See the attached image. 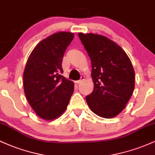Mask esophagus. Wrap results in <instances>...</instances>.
<instances>
[{
	"instance_id": "obj_1",
	"label": "esophagus",
	"mask_w": 155,
	"mask_h": 155,
	"mask_svg": "<svg viewBox=\"0 0 155 155\" xmlns=\"http://www.w3.org/2000/svg\"><path fill=\"white\" fill-rule=\"evenodd\" d=\"M84 76H81V79H79V80H78V81H76V83H77V84H79V83H81V81H83V80H84Z\"/></svg>"
}]
</instances>
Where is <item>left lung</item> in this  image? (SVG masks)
<instances>
[{"mask_svg":"<svg viewBox=\"0 0 155 155\" xmlns=\"http://www.w3.org/2000/svg\"><path fill=\"white\" fill-rule=\"evenodd\" d=\"M78 35L92 65L94 89L86 97L87 103L97 116L116 117L125 107L134 90L132 63L120 46L104 35Z\"/></svg>","mask_w":155,"mask_h":155,"instance_id":"obj_1","label":"left lung"}]
</instances>
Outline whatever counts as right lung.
Listing matches in <instances>:
<instances>
[{
  "label": "right lung",
  "instance_id": "right-lung-1",
  "mask_svg": "<svg viewBox=\"0 0 155 155\" xmlns=\"http://www.w3.org/2000/svg\"><path fill=\"white\" fill-rule=\"evenodd\" d=\"M74 34L60 32L36 45L27 61L23 84L26 98L36 114L47 120L66 109L74 92V82L63 74V58Z\"/></svg>",
  "mask_w": 155,
  "mask_h": 155
}]
</instances>
